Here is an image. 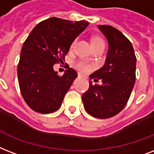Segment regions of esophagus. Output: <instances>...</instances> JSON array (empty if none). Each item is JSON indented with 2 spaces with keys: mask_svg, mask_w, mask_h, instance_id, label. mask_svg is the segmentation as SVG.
I'll list each match as a JSON object with an SVG mask.
<instances>
[{
  "mask_svg": "<svg viewBox=\"0 0 154 154\" xmlns=\"http://www.w3.org/2000/svg\"><path fill=\"white\" fill-rule=\"evenodd\" d=\"M78 76L79 77H83V75L81 73H78Z\"/></svg>",
  "mask_w": 154,
  "mask_h": 154,
  "instance_id": "obj_1",
  "label": "esophagus"
}]
</instances>
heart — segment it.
I'll return each instance as SVG.
<instances>
[{
	"label": "heart",
	"instance_id": "1",
	"mask_svg": "<svg viewBox=\"0 0 154 154\" xmlns=\"http://www.w3.org/2000/svg\"><path fill=\"white\" fill-rule=\"evenodd\" d=\"M77 40L78 39L75 38L72 42V43L71 45V49H73L75 46V44L77 42ZM104 45V42L102 38H96L92 40V42H91V46L93 45ZM74 66L75 67L77 70L80 71H83V72H89V71L92 69V66L89 63H88L87 61L85 60H77L74 63Z\"/></svg>",
	"mask_w": 154,
	"mask_h": 154
}]
</instances>
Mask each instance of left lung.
I'll return each instance as SVG.
<instances>
[{
    "label": "left lung",
    "instance_id": "obj_1",
    "mask_svg": "<svg viewBox=\"0 0 154 154\" xmlns=\"http://www.w3.org/2000/svg\"><path fill=\"white\" fill-rule=\"evenodd\" d=\"M100 31L108 41L105 63L90 75L89 88L82 96L85 110L100 119L112 117L125 107L136 80V58L130 41L111 26L100 25Z\"/></svg>",
    "mask_w": 154,
    "mask_h": 154
}]
</instances>
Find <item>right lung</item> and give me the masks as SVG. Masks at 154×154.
Returning <instances> with one entry per match:
<instances>
[{
	"label": "right lung",
	"instance_id": "add662e5",
	"mask_svg": "<svg viewBox=\"0 0 154 154\" xmlns=\"http://www.w3.org/2000/svg\"><path fill=\"white\" fill-rule=\"evenodd\" d=\"M88 25L86 21L51 17L29 34L21 49L17 77L21 96L31 109L47 114L60 108L77 72L68 66L58 75L54 64L63 63L72 42Z\"/></svg>",
	"mask_w": 154,
	"mask_h": 154
}]
</instances>
